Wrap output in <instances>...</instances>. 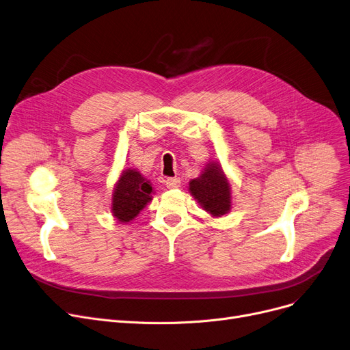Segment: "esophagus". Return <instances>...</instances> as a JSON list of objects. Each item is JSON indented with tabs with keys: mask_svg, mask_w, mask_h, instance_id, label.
<instances>
[{
	"mask_svg": "<svg viewBox=\"0 0 350 350\" xmlns=\"http://www.w3.org/2000/svg\"><path fill=\"white\" fill-rule=\"evenodd\" d=\"M165 185H167V188H170V189L179 188V187H180V178H178V176H175V178H167V179H165Z\"/></svg>",
	"mask_w": 350,
	"mask_h": 350,
	"instance_id": "1",
	"label": "esophagus"
}]
</instances>
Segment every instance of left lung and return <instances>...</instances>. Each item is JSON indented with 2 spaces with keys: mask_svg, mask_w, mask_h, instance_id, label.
Segmentation results:
<instances>
[{
  "mask_svg": "<svg viewBox=\"0 0 350 350\" xmlns=\"http://www.w3.org/2000/svg\"><path fill=\"white\" fill-rule=\"evenodd\" d=\"M188 189L212 217H221L232 211V183L217 161H209L200 175L189 180Z\"/></svg>",
  "mask_w": 350,
  "mask_h": 350,
  "instance_id": "obj_1",
  "label": "left lung"
}]
</instances>
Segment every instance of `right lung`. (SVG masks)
<instances>
[{
	"label": "right lung",
	"instance_id": "obj_1",
	"mask_svg": "<svg viewBox=\"0 0 350 350\" xmlns=\"http://www.w3.org/2000/svg\"><path fill=\"white\" fill-rule=\"evenodd\" d=\"M152 183L139 171L122 170L113 188V216L118 223H130L152 200Z\"/></svg>",
	"mask_w": 350,
	"mask_h": 350
}]
</instances>
